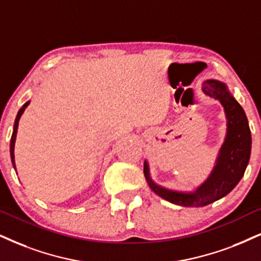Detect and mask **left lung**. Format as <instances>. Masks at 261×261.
<instances>
[{
    "instance_id": "obj_1",
    "label": "left lung",
    "mask_w": 261,
    "mask_h": 261,
    "mask_svg": "<svg viewBox=\"0 0 261 261\" xmlns=\"http://www.w3.org/2000/svg\"><path fill=\"white\" fill-rule=\"evenodd\" d=\"M202 91L222 103L227 120L225 140L208 178L194 191L166 189L151 179L149 166L144 161L143 172L150 189L169 202L183 207L207 206L227 195L245 174L252 149V135L246 113L227 90L226 84L208 79L202 83Z\"/></svg>"
}]
</instances>
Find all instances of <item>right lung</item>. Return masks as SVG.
Instances as JSON below:
<instances>
[{"label":"right lung","mask_w":261,"mask_h":261,"mask_svg":"<svg viewBox=\"0 0 261 261\" xmlns=\"http://www.w3.org/2000/svg\"><path fill=\"white\" fill-rule=\"evenodd\" d=\"M30 105V101L26 102V103L22 106L20 110H19L18 114H16L15 121H14V127H13V134H12V138H11V159H12V164L13 167L15 169V160H14V144H15V138H16V133H18V125H19V120H20V117L24 113L25 108Z\"/></svg>","instance_id":"right-lung-1"}]
</instances>
